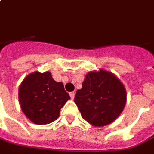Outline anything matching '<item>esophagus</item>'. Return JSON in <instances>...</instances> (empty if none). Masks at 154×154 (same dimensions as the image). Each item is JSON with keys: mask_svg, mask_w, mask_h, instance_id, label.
<instances>
[{"mask_svg": "<svg viewBox=\"0 0 154 154\" xmlns=\"http://www.w3.org/2000/svg\"><path fill=\"white\" fill-rule=\"evenodd\" d=\"M70 97H71V99H74V98H75V93H74V92L70 93Z\"/></svg>", "mask_w": 154, "mask_h": 154, "instance_id": "1", "label": "esophagus"}]
</instances>
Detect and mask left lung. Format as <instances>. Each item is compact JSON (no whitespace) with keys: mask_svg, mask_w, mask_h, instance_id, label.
<instances>
[{"mask_svg":"<svg viewBox=\"0 0 154 154\" xmlns=\"http://www.w3.org/2000/svg\"><path fill=\"white\" fill-rule=\"evenodd\" d=\"M77 91L74 102L82 117L101 127L115 121L126 103V90L118 77L103 69L88 72Z\"/></svg>","mask_w":154,"mask_h":154,"instance_id":"obj_1","label":"left lung"}]
</instances>
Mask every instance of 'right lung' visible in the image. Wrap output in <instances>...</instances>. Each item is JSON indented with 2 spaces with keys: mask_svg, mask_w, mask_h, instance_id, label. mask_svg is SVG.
Instances as JSON below:
<instances>
[{
  "mask_svg": "<svg viewBox=\"0 0 154 154\" xmlns=\"http://www.w3.org/2000/svg\"><path fill=\"white\" fill-rule=\"evenodd\" d=\"M70 99L63 83L55 82L50 72L29 74L18 89V100L23 112L37 125H46L55 121L60 109Z\"/></svg>",
  "mask_w": 154,
  "mask_h": 154,
  "instance_id": "add662e5",
  "label": "right lung"
}]
</instances>
